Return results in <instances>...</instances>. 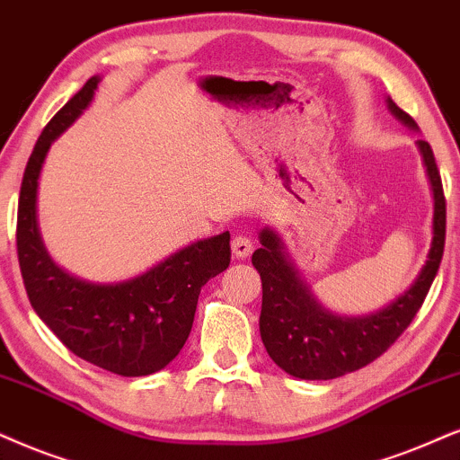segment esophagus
<instances>
[{"instance_id":"34e87169","label":"esophagus","mask_w":460,"mask_h":460,"mask_svg":"<svg viewBox=\"0 0 460 460\" xmlns=\"http://www.w3.org/2000/svg\"><path fill=\"white\" fill-rule=\"evenodd\" d=\"M231 250H234L235 259H248L252 254V240L246 235H235L234 242H231Z\"/></svg>"}]
</instances>
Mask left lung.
Returning a JSON list of instances; mask_svg holds the SVG:
<instances>
[{
  "mask_svg": "<svg viewBox=\"0 0 460 460\" xmlns=\"http://www.w3.org/2000/svg\"><path fill=\"white\" fill-rule=\"evenodd\" d=\"M386 106L401 125L418 131L414 119L391 97H386ZM416 146L433 193V240L416 280L380 310L344 316L324 307L301 278L278 231L271 226L261 229V248L252 252V265L263 284L261 340L273 363L287 374L301 380H333L365 367L388 350L420 310L444 254L446 199L431 146L424 139H418Z\"/></svg>",
  "mask_w": 460,
  "mask_h": 460,
  "instance_id": "obj_1",
  "label": "left lung"
}]
</instances>
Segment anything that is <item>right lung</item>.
<instances>
[{"label":"right lung","mask_w":460,"mask_h":460,"mask_svg":"<svg viewBox=\"0 0 460 460\" xmlns=\"http://www.w3.org/2000/svg\"><path fill=\"white\" fill-rule=\"evenodd\" d=\"M100 83L102 75L86 80L36 142L21 184L16 248L31 307L75 357L125 377L150 376L187 344L201 287L229 267L231 235L197 240L123 282L83 280L52 261L38 223L40 173L52 142L91 106Z\"/></svg>","instance_id":"add662e5"}]
</instances>
